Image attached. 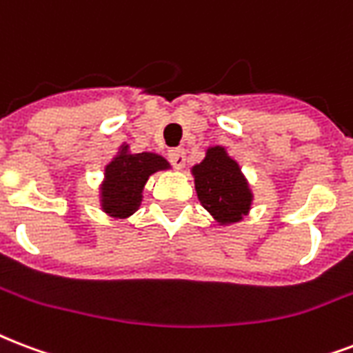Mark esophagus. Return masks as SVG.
<instances>
[{
    "mask_svg": "<svg viewBox=\"0 0 353 353\" xmlns=\"http://www.w3.org/2000/svg\"><path fill=\"white\" fill-rule=\"evenodd\" d=\"M168 159L170 163L176 168H183L185 166V161H187V155H185V148H172L168 152Z\"/></svg>",
    "mask_w": 353,
    "mask_h": 353,
    "instance_id": "esophagus-1",
    "label": "esophagus"
}]
</instances>
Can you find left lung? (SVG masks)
I'll use <instances>...</instances> for the list:
<instances>
[{
  "label": "left lung",
  "instance_id": "1",
  "mask_svg": "<svg viewBox=\"0 0 353 353\" xmlns=\"http://www.w3.org/2000/svg\"><path fill=\"white\" fill-rule=\"evenodd\" d=\"M192 176L198 200L220 225L241 222L248 214L254 194L224 146L207 148L205 159L192 166Z\"/></svg>",
  "mask_w": 353,
  "mask_h": 353
}]
</instances>
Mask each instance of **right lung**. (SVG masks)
Wrapping results in <instances>:
<instances>
[{"mask_svg":"<svg viewBox=\"0 0 353 353\" xmlns=\"http://www.w3.org/2000/svg\"><path fill=\"white\" fill-rule=\"evenodd\" d=\"M170 168V163L157 153H131L123 144L109 165L101 183V209L112 219H128L142 201V190L152 174Z\"/></svg>","mask_w":353,"mask_h":353,"instance_id":"right-lung-1","label":"right lung"}]
</instances>
